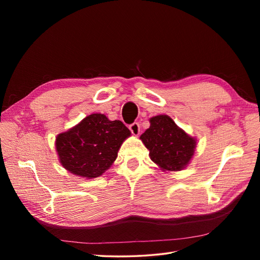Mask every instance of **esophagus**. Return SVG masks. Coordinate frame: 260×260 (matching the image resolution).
Listing matches in <instances>:
<instances>
[{"label": "esophagus", "instance_id": "esophagus-1", "mask_svg": "<svg viewBox=\"0 0 260 260\" xmlns=\"http://www.w3.org/2000/svg\"><path fill=\"white\" fill-rule=\"evenodd\" d=\"M129 129H130V131L132 132L133 136L138 137V136L140 135L141 129H140V124H139L138 122H133L132 124H130V125H129Z\"/></svg>", "mask_w": 260, "mask_h": 260}]
</instances>
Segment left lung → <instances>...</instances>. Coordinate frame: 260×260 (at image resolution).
<instances>
[{"label":"left lung","instance_id":"1","mask_svg":"<svg viewBox=\"0 0 260 260\" xmlns=\"http://www.w3.org/2000/svg\"><path fill=\"white\" fill-rule=\"evenodd\" d=\"M149 128L140 139L149 151L151 159L162 171H180L193 158L198 140L176 124L168 115L149 118Z\"/></svg>","mask_w":260,"mask_h":260}]
</instances>
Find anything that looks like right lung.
<instances>
[{
    "label": "right lung",
    "mask_w": 260,
    "mask_h": 260,
    "mask_svg": "<svg viewBox=\"0 0 260 260\" xmlns=\"http://www.w3.org/2000/svg\"><path fill=\"white\" fill-rule=\"evenodd\" d=\"M131 136L120 120L91 114L69 130L57 135L55 147L62 167L75 176H102L117 158L123 141Z\"/></svg>",
    "instance_id": "right-lung-1"
}]
</instances>
